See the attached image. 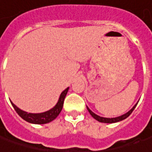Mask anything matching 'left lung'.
I'll return each mask as SVG.
<instances>
[{
    "label": "left lung",
    "mask_w": 152,
    "mask_h": 152,
    "mask_svg": "<svg viewBox=\"0 0 152 152\" xmlns=\"http://www.w3.org/2000/svg\"><path fill=\"white\" fill-rule=\"evenodd\" d=\"M137 104L138 102L136 103L133 107H132V108L129 110V111L127 112V113H124V114H122L121 116H118V117H115V118H104V117H101V116H99V115H97V114H95L94 112H92L88 107H87V108H88V110L89 112V113L91 114V116L95 119L96 121H98L99 122H102V123H116V122H119V121H123V120H125V119H126L128 116H129L130 114L132 113V111L134 110V108L136 107V106H137Z\"/></svg>",
    "instance_id": "8db88e82"
}]
</instances>
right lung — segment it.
Returning a JSON list of instances; mask_svg holds the SVG:
<instances>
[{"label":"right lung","instance_id":"add662e5","mask_svg":"<svg viewBox=\"0 0 152 152\" xmlns=\"http://www.w3.org/2000/svg\"><path fill=\"white\" fill-rule=\"evenodd\" d=\"M69 88H67L66 89H64L58 98V101L57 104L50 108V110L44 113H27L26 111H23L20 108H19L16 105H14V103L12 102L11 101V104L14 107V110L16 111V113L22 118L24 121H27L29 123L31 124H38V125H41V124H47L50 121H54L57 117L58 116V114L60 113V112L62 111L63 106H64V98L66 96V94L68 93Z\"/></svg>","mask_w":152,"mask_h":152}]
</instances>
